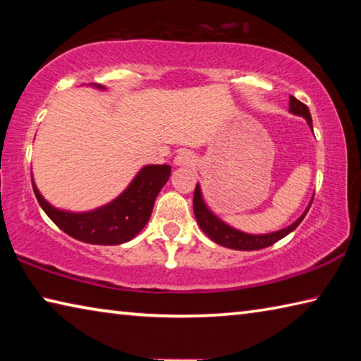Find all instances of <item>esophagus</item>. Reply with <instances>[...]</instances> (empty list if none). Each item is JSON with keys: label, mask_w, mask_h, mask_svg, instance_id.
<instances>
[{"label": "esophagus", "mask_w": 361, "mask_h": 361, "mask_svg": "<svg viewBox=\"0 0 361 361\" xmlns=\"http://www.w3.org/2000/svg\"><path fill=\"white\" fill-rule=\"evenodd\" d=\"M194 162H195V159H194L192 152L185 151V149L180 151L178 154H176V157H175V166L191 167V166H194Z\"/></svg>", "instance_id": "1"}]
</instances>
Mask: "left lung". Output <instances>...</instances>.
<instances>
[{
  "instance_id": "obj_1",
  "label": "left lung",
  "mask_w": 361,
  "mask_h": 361,
  "mask_svg": "<svg viewBox=\"0 0 361 361\" xmlns=\"http://www.w3.org/2000/svg\"><path fill=\"white\" fill-rule=\"evenodd\" d=\"M290 113L296 114V116H302V118L307 121L310 129H312V118H310L309 108L305 106L302 102L295 99L293 95H290ZM192 205H194V215H195V219H197L200 229H202L213 242H216L218 245H223L226 248L245 250V252H252V250H261V248L271 247L276 242H279L280 239H283L285 235H288L291 231H295L299 226V223L304 219L305 213L309 212L312 202H310V205L307 207V210H305L295 223L290 224L288 228L271 232V234H247V232H242V231L231 228L229 224L221 221V219H219L215 213H213L209 207L205 205L199 185H195V189H194Z\"/></svg>"
}]
</instances>
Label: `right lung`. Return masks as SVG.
<instances>
[{"label": "right lung", "instance_id": "add662e5", "mask_svg": "<svg viewBox=\"0 0 361 361\" xmlns=\"http://www.w3.org/2000/svg\"><path fill=\"white\" fill-rule=\"evenodd\" d=\"M97 89H105L92 84ZM170 166H145L124 192L100 209L73 213L52 207L32 181L36 199L46 215L73 239L92 245H119L132 240L151 216L159 191L166 185Z\"/></svg>", "mask_w": 361, "mask_h": 361}]
</instances>
